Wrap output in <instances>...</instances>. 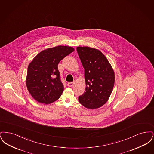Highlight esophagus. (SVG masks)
<instances>
[{"instance_id":"1","label":"esophagus","mask_w":154,"mask_h":154,"mask_svg":"<svg viewBox=\"0 0 154 154\" xmlns=\"http://www.w3.org/2000/svg\"><path fill=\"white\" fill-rule=\"evenodd\" d=\"M74 84V82H68V83H67V85H68L69 87H70L73 86Z\"/></svg>"}]
</instances>
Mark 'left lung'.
Returning a JSON list of instances; mask_svg holds the SVG:
<instances>
[{"label":"left lung","mask_w":154,"mask_h":154,"mask_svg":"<svg viewBox=\"0 0 154 154\" xmlns=\"http://www.w3.org/2000/svg\"><path fill=\"white\" fill-rule=\"evenodd\" d=\"M77 51L84 68L85 92L79 101L89 109H98L107 102L114 85V72L110 62L99 50L77 47Z\"/></svg>","instance_id":"8db88e82"}]
</instances>
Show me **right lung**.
<instances>
[{"label":"right lung","mask_w":154,"mask_h":154,"mask_svg":"<svg viewBox=\"0 0 154 154\" xmlns=\"http://www.w3.org/2000/svg\"><path fill=\"white\" fill-rule=\"evenodd\" d=\"M74 51L59 45L39 52L28 67L26 84L31 96L38 102L50 104L58 100L64 87L60 79L59 62Z\"/></svg>","instance_id":"1"}]
</instances>
